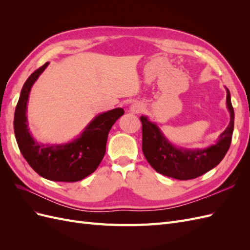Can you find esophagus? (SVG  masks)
<instances>
[{
  "label": "esophagus",
  "mask_w": 250,
  "mask_h": 250,
  "mask_svg": "<svg viewBox=\"0 0 250 250\" xmlns=\"http://www.w3.org/2000/svg\"><path fill=\"white\" fill-rule=\"evenodd\" d=\"M144 110V105L141 102H137V103H133L130 107V111L132 113H140Z\"/></svg>",
  "instance_id": "obj_1"
}]
</instances>
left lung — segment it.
Returning a JSON list of instances; mask_svg holds the SVG:
<instances>
[{
	"label": "left lung",
	"mask_w": 250,
	"mask_h": 250,
	"mask_svg": "<svg viewBox=\"0 0 250 250\" xmlns=\"http://www.w3.org/2000/svg\"><path fill=\"white\" fill-rule=\"evenodd\" d=\"M226 103L230 112V122L217 144L203 150L175 148L164 138L155 124L142 116V150L151 167L163 175L179 180L194 179L215 168L228 152L232 138L234 112L229 89Z\"/></svg>",
	"instance_id": "1"
}]
</instances>
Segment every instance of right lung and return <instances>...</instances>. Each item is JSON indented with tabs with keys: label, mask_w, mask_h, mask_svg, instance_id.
Here are the masks:
<instances>
[{
	"label": "right lung",
	"mask_w": 250,
	"mask_h": 250,
	"mask_svg": "<svg viewBox=\"0 0 250 250\" xmlns=\"http://www.w3.org/2000/svg\"><path fill=\"white\" fill-rule=\"evenodd\" d=\"M46 62L34 71L22 85L14 112V133L21 153L39 175L53 180L74 183L95 172L106 151L108 132L124 115L123 108H116L96 117L78 139L65 145L43 146L29 133L26 109L30 89L46 69Z\"/></svg>",
	"instance_id": "right-lung-1"
}]
</instances>
